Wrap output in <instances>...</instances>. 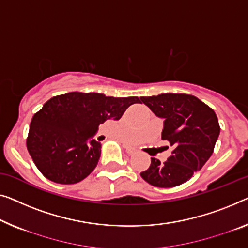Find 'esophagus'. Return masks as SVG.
I'll list each match as a JSON object with an SVG mask.
<instances>
[{"mask_svg":"<svg viewBox=\"0 0 248 248\" xmlns=\"http://www.w3.org/2000/svg\"><path fill=\"white\" fill-rule=\"evenodd\" d=\"M124 149H125V151H127V154H129V155H132V154H135V153H136V149H135L134 147L125 146V147H124Z\"/></svg>","mask_w":248,"mask_h":248,"instance_id":"esophagus-1","label":"esophagus"}]
</instances>
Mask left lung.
Here are the masks:
<instances>
[{"label": "left lung", "mask_w": 248, "mask_h": 248, "mask_svg": "<svg viewBox=\"0 0 248 248\" xmlns=\"http://www.w3.org/2000/svg\"><path fill=\"white\" fill-rule=\"evenodd\" d=\"M140 99L156 116L165 119L161 139L172 148L165 162L151 158L149 168L140 176L160 188L188 182L214 151L220 131L215 111L191 94L161 93Z\"/></svg>", "instance_id": "obj_1"}]
</instances>
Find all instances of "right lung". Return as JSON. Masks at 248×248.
Instances as JSON below:
<instances>
[{"label":"right lung","instance_id":"add662e5","mask_svg":"<svg viewBox=\"0 0 248 248\" xmlns=\"http://www.w3.org/2000/svg\"><path fill=\"white\" fill-rule=\"evenodd\" d=\"M138 97H106L97 92H69L44 103L31 120L27 148L40 172L51 182L71 185L95 168L101 145L92 139L99 124L119 120Z\"/></svg>","mask_w":248,"mask_h":248}]
</instances>
